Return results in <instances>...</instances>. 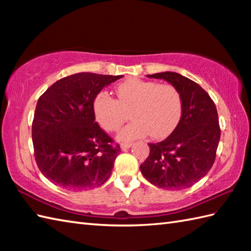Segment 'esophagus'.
Instances as JSON below:
<instances>
[{"label":"esophagus","instance_id":"34e87169","mask_svg":"<svg viewBox=\"0 0 251 251\" xmlns=\"http://www.w3.org/2000/svg\"><path fill=\"white\" fill-rule=\"evenodd\" d=\"M131 146H132L131 142H124L121 145V148L122 150H127V149H129Z\"/></svg>","mask_w":251,"mask_h":251}]
</instances>
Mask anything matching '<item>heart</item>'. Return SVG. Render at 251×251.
Segmentation results:
<instances>
[{
  "instance_id": "obj_1",
  "label": "heart",
  "mask_w": 251,
  "mask_h": 251,
  "mask_svg": "<svg viewBox=\"0 0 251 251\" xmlns=\"http://www.w3.org/2000/svg\"><path fill=\"white\" fill-rule=\"evenodd\" d=\"M116 99L100 92L95 96V119L103 129L116 131L128 119L132 121L120 132V139L128 141L151 135L162 139L172 134L183 112L182 97L174 85L140 78H128L115 88Z\"/></svg>"
}]
</instances>
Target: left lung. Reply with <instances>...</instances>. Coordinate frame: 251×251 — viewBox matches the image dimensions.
<instances>
[{
	"mask_svg": "<svg viewBox=\"0 0 251 251\" xmlns=\"http://www.w3.org/2000/svg\"><path fill=\"white\" fill-rule=\"evenodd\" d=\"M179 90L183 112L172 135L149 143L150 154L140 165L149 182L167 190H183L196 183L215 163L220 140V125L214 100L192 79L176 72L149 74Z\"/></svg>",
	"mask_w": 251,
	"mask_h": 251,
	"instance_id": "1",
	"label": "left lung"
}]
</instances>
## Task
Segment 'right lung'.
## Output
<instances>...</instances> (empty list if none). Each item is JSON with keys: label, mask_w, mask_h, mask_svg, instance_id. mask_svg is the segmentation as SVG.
I'll return each instance as SVG.
<instances>
[{"label": "right lung", "mask_w": 251, "mask_h": 251, "mask_svg": "<svg viewBox=\"0 0 251 251\" xmlns=\"http://www.w3.org/2000/svg\"><path fill=\"white\" fill-rule=\"evenodd\" d=\"M122 76L72 74L52 84L37 100L32 122L34 157L52 183L84 191L109 179L121 148L95 122L93 101Z\"/></svg>", "instance_id": "1"}]
</instances>
